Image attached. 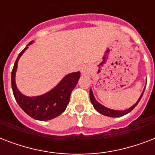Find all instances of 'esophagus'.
Listing matches in <instances>:
<instances>
[{
    "instance_id": "obj_1",
    "label": "esophagus",
    "mask_w": 155,
    "mask_h": 155,
    "mask_svg": "<svg viewBox=\"0 0 155 155\" xmlns=\"http://www.w3.org/2000/svg\"><path fill=\"white\" fill-rule=\"evenodd\" d=\"M90 71H91V69H90L89 66L85 65L81 68V73H82V75H88V74L90 73Z\"/></svg>"
}]
</instances>
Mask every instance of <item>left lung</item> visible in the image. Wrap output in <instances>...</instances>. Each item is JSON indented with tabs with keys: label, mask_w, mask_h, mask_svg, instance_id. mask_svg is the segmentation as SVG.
<instances>
[{
	"label": "left lung",
	"mask_w": 155,
	"mask_h": 155,
	"mask_svg": "<svg viewBox=\"0 0 155 155\" xmlns=\"http://www.w3.org/2000/svg\"><path fill=\"white\" fill-rule=\"evenodd\" d=\"M144 91H145V88H144V90H143V92H142V95H141L140 98L137 101V103L134 104V105H133L131 108H128L127 110L117 111V110H113V109H110V108H106V107L103 106L102 104H101L98 103V102L96 101L94 96H93V93H92V91L91 89H90V92H89L90 100H91V102H92V104H93V107H94V108L97 111V112H98V113H101V114H103V115H104V116L111 117H122V116L125 115V114H127V113H129L130 112H131V111H132L133 109H134V108L135 107L137 106V104H138V102L140 101L141 98L142 97V95H143V93H144Z\"/></svg>",
	"instance_id": "8db88e82"
}]
</instances>
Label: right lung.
I'll use <instances>...</instances> for the list:
<instances>
[{
    "instance_id": "right-lung-1",
    "label": "right lung",
    "mask_w": 155,
    "mask_h": 155,
    "mask_svg": "<svg viewBox=\"0 0 155 155\" xmlns=\"http://www.w3.org/2000/svg\"><path fill=\"white\" fill-rule=\"evenodd\" d=\"M32 43L30 42L28 45ZM27 47H25L18 54L11 74V84L16 101L25 113L34 119L48 120L58 117L65 111L70 101L71 93L75 88L80 77V72L68 74L61 80L54 88L47 93L39 97H28L21 93L15 84V73L18 68V59L24 53Z\"/></svg>"
}]
</instances>
